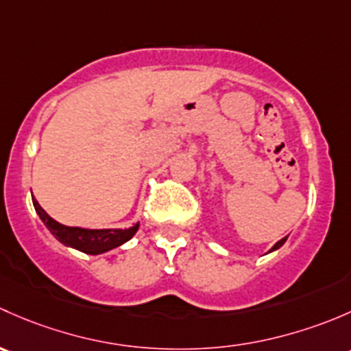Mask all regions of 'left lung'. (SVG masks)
<instances>
[{"instance_id":"left-lung-1","label":"left lung","mask_w":351,"mask_h":351,"mask_svg":"<svg viewBox=\"0 0 351 351\" xmlns=\"http://www.w3.org/2000/svg\"><path fill=\"white\" fill-rule=\"evenodd\" d=\"M285 241H287V237H284V238H282V240H279V241H277V243H276V245H274V247H272V248H270V250H269V252H276V250H279V248H280V247H282V245L285 243Z\"/></svg>"}]
</instances>
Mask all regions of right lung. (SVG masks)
<instances>
[{
	"label": "right lung",
	"instance_id": "1",
	"mask_svg": "<svg viewBox=\"0 0 351 351\" xmlns=\"http://www.w3.org/2000/svg\"><path fill=\"white\" fill-rule=\"evenodd\" d=\"M32 201H34V208L35 211H37L38 218L42 219L45 228L56 237V240H59L60 243L66 245V247L75 248V250L82 252V254H88V255L106 254V252L121 247L123 243L132 240L140 228V223H135V225L128 226V228H103V230L66 226L62 225V223L56 221L53 218H50V216L45 213V209L38 204V201L35 199V197H32Z\"/></svg>",
	"mask_w": 351,
	"mask_h": 351
}]
</instances>
